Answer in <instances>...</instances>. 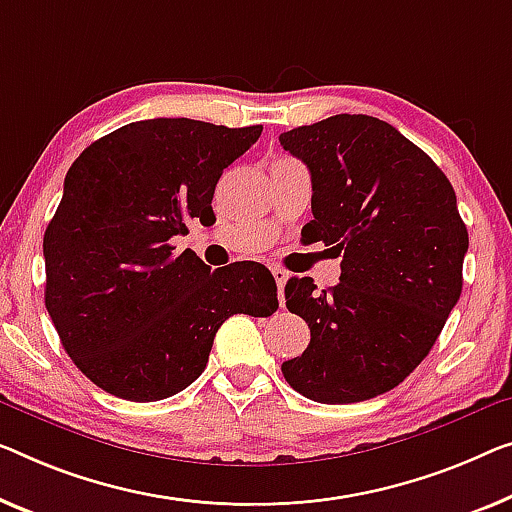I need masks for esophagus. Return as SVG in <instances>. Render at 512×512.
Segmentation results:
<instances>
[{
	"instance_id": "esophagus-1",
	"label": "esophagus",
	"mask_w": 512,
	"mask_h": 512,
	"mask_svg": "<svg viewBox=\"0 0 512 512\" xmlns=\"http://www.w3.org/2000/svg\"><path fill=\"white\" fill-rule=\"evenodd\" d=\"M271 273H273V278H276V285H278L280 305H285V285H287V280H289V273L285 269H278V266H273Z\"/></svg>"
}]
</instances>
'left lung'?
<instances>
[{
  "mask_svg": "<svg viewBox=\"0 0 512 512\" xmlns=\"http://www.w3.org/2000/svg\"><path fill=\"white\" fill-rule=\"evenodd\" d=\"M312 177L303 232L342 255L340 282L285 287L310 345L282 363L287 384L322 404L377 398L430 354L462 294L469 232L455 190L398 128L368 114H335L280 135Z\"/></svg>",
  "mask_w": 512,
  "mask_h": 512,
  "instance_id": "left-lung-1",
  "label": "left lung"
}]
</instances>
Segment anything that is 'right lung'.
<instances>
[{"mask_svg":"<svg viewBox=\"0 0 512 512\" xmlns=\"http://www.w3.org/2000/svg\"><path fill=\"white\" fill-rule=\"evenodd\" d=\"M259 135L262 126L144 119L89 144L71 165L43 236L45 308L98 388L131 402L170 398L207 368L227 317L278 310L266 266L211 271L170 243L188 220L209 223L220 174Z\"/></svg>","mask_w":512,"mask_h":512,"instance_id":"right-lung-1","label":"right lung"}]
</instances>
